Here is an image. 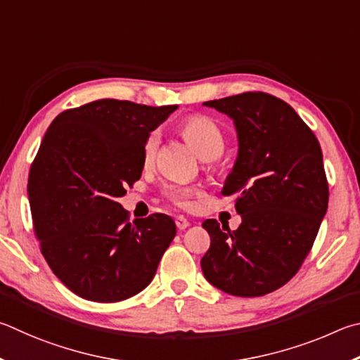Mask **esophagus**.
<instances>
[{
  "label": "esophagus",
  "mask_w": 360,
  "mask_h": 360,
  "mask_svg": "<svg viewBox=\"0 0 360 360\" xmlns=\"http://www.w3.org/2000/svg\"><path fill=\"white\" fill-rule=\"evenodd\" d=\"M179 226H180V224H179Z\"/></svg>",
  "instance_id": "esophagus-1"
}]
</instances>
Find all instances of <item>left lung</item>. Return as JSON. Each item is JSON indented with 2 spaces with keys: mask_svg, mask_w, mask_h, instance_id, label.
I'll use <instances>...</instances> for the list:
<instances>
[{
  "mask_svg": "<svg viewBox=\"0 0 360 360\" xmlns=\"http://www.w3.org/2000/svg\"><path fill=\"white\" fill-rule=\"evenodd\" d=\"M160 109L99 99L60 113L28 176L34 232L52 272L79 297L120 302L147 288L176 234L162 213L117 202L141 179Z\"/></svg>",
  "mask_w": 360,
  "mask_h": 360,
  "instance_id": "8db88e82",
  "label": "left lung"
}]
</instances>
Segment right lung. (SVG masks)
Returning a JSON list of instances; mask_svg holds the SVG:
<instances>
[{"instance_id": "add662e5", "label": "right lung", "mask_w": 360, "mask_h": 360, "mask_svg": "<svg viewBox=\"0 0 360 360\" xmlns=\"http://www.w3.org/2000/svg\"><path fill=\"white\" fill-rule=\"evenodd\" d=\"M202 105L234 122L238 151L221 193L236 199L242 223L234 231L205 224L210 248L200 267L221 291L259 297L286 285L313 247L329 200L323 151L292 107L270 94Z\"/></svg>"}]
</instances>
